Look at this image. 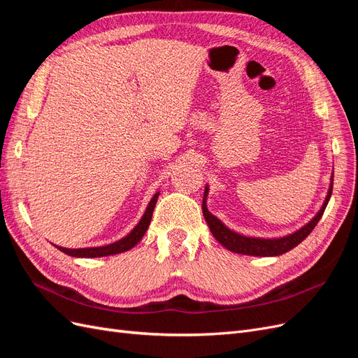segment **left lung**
<instances>
[{
    "instance_id": "8db88e82",
    "label": "left lung",
    "mask_w": 358,
    "mask_h": 358,
    "mask_svg": "<svg viewBox=\"0 0 358 358\" xmlns=\"http://www.w3.org/2000/svg\"><path fill=\"white\" fill-rule=\"evenodd\" d=\"M331 191H333V173L330 178V187L327 191L326 200H324L321 209L317 212V215L313 216V218L306 225L300 227V229L296 230L294 233L282 236V237H272V239L241 234L234 230H230L229 227H227L220 218H216V216L213 213H210L208 209L209 185L204 187L201 209H203L204 220H206V222H208L213 237L224 248L229 249V251L236 252V254H243V255H252V257H278V255H282V254L291 251L292 248H296L299 243H301L306 239L313 229H315V225L318 224L324 210H326V208H327V203L331 197Z\"/></svg>"
}]
</instances>
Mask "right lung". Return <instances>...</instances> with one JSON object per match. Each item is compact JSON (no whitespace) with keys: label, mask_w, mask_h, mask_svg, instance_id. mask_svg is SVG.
Segmentation results:
<instances>
[{"label":"right lung","mask_w":358,"mask_h":358,"mask_svg":"<svg viewBox=\"0 0 358 358\" xmlns=\"http://www.w3.org/2000/svg\"><path fill=\"white\" fill-rule=\"evenodd\" d=\"M159 196V191H157L154 194V197L150 199L148 208L143 213L142 218L137 222V225L134 229L129 231L127 236H124L122 239H119L113 243L109 245H104V246H94V248H78V249H71V248H62L55 245L61 252L67 254L70 257H78V258H96V257H107V255H115V254H121L128 251V249L134 248L140 241H142V237L145 236L148 227L150 224V220H152V213H154V208L157 204Z\"/></svg>","instance_id":"obj_1"}]
</instances>
